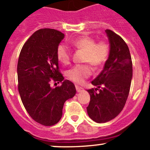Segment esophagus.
Here are the masks:
<instances>
[{
  "instance_id": "34e87169",
  "label": "esophagus",
  "mask_w": 150,
  "mask_h": 150,
  "mask_svg": "<svg viewBox=\"0 0 150 150\" xmlns=\"http://www.w3.org/2000/svg\"><path fill=\"white\" fill-rule=\"evenodd\" d=\"M75 88H76L77 92H78V93H79V92H81L83 90V88L80 87V86H75Z\"/></svg>"
}]
</instances>
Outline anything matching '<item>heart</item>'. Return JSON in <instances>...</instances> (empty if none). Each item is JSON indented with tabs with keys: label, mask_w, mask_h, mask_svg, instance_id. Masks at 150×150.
<instances>
[{
	"label": "heart",
	"mask_w": 150,
	"mask_h": 150,
	"mask_svg": "<svg viewBox=\"0 0 150 150\" xmlns=\"http://www.w3.org/2000/svg\"><path fill=\"white\" fill-rule=\"evenodd\" d=\"M71 45L76 49L84 51L83 62H88L94 67L102 66L107 61L110 53V46L107 42L99 41L88 35L79 36L71 41ZM57 58L60 62L67 65L71 61V51L64 43L59 45L56 51ZM90 64H77L67 72L68 79L77 84H82L91 75Z\"/></svg>",
	"instance_id": "obj_1"
}]
</instances>
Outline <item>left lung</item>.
Listing matches in <instances>:
<instances>
[{"mask_svg": "<svg viewBox=\"0 0 150 150\" xmlns=\"http://www.w3.org/2000/svg\"><path fill=\"white\" fill-rule=\"evenodd\" d=\"M105 32L110 44V56L103 70L91 82L98 88L88 90L91 96L88 115L99 123L110 121L120 114L128 99L133 75L132 60L125 42L112 30Z\"/></svg>", "mask_w": 150, "mask_h": 150, "instance_id": "1", "label": "left lung"}]
</instances>
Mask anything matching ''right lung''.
Returning a JSON list of instances; mask_svg holds the SVG:
<instances>
[{
  "label": "right lung",
  "mask_w": 150,
  "mask_h": 150,
  "mask_svg": "<svg viewBox=\"0 0 150 150\" xmlns=\"http://www.w3.org/2000/svg\"><path fill=\"white\" fill-rule=\"evenodd\" d=\"M64 37L54 29L37 30L24 44L18 60V90L24 107L35 121L46 126L59 121L64 102L76 93L75 85L63 81L56 55ZM51 81L62 85L52 88Z\"/></svg>",
  "instance_id": "right-lung-1"
}]
</instances>
